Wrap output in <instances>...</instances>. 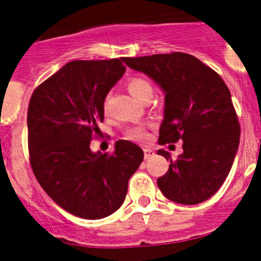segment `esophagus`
Instances as JSON below:
<instances>
[{"label":"esophagus","instance_id":"34e87169","mask_svg":"<svg viewBox=\"0 0 261 261\" xmlns=\"http://www.w3.org/2000/svg\"><path fill=\"white\" fill-rule=\"evenodd\" d=\"M154 155V151L150 150V149H144V156L145 159H149Z\"/></svg>","mask_w":261,"mask_h":261}]
</instances>
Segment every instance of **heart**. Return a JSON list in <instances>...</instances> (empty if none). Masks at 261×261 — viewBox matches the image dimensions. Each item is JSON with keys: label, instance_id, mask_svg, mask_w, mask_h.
<instances>
[{"label": "heart", "instance_id": "obj_1", "mask_svg": "<svg viewBox=\"0 0 261 261\" xmlns=\"http://www.w3.org/2000/svg\"><path fill=\"white\" fill-rule=\"evenodd\" d=\"M128 90L129 93L132 94L137 100L141 102L142 99L146 98V96L151 95L153 94V86L147 80L141 77H135L130 78L128 82ZM125 137L130 141L136 142H145L147 141L149 138V133H147V129L145 126H133V128H129L125 132Z\"/></svg>", "mask_w": 261, "mask_h": 261}]
</instances>
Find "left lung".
I'll use <instances>...</instances> for the list:
<instances>
[{
	"label": "left lung",
	"instance_id": "1",
	"mask_svg": "<svg viewBox=\"0 0 261 261\" xmlns=\"http://www.w3.org/2000/svg\"><path fill=\"white\" fill-rule=\"evenodd\" d=\"M129 68L142 71L165 91V117L158 144L183 141V154L170 161L156 180L171 201L195 205L211 199L227 177L238 151L241 125L231 94L213 69L181 52L124 57Z\"/></svg>",
	"mask_w": 261,
	"mask_h": 261
}]
</instances>
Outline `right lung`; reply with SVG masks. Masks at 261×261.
I'll list each match as a JSON object with an SVG mask.
<instances>
[{"label": "right lung", "mask_w": 261, "mask_h": 261, "mask_svg": "<svg viewBox=\"0 0 261 261\" xmlns=\"http://www.w3.org/2000/svg\"><path fill=\"white\" fill-rule=\"evenodd\" d=\"M121 59L71 61L39 85L27 112L29 153L41 188L69 213L100 220L121 206L144 151L119 140L111 154L90 142L105 119V100L123 77Z\"/></svg>", "instance_id": "right-lung-1"}]
</instances>
